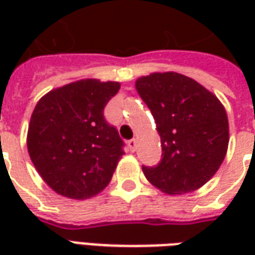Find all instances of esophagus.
<instances>
[{"instance_id": "1", "label": "esophagus", "mask_w": 255, "mask_h": 255, "mask_svg": "<svg viewBox=\"0 0 255 255\" xmlns=\"http://www.w3.org/2000/svg\"><path fill=\"white\" fill-rule=\"evenodd\" d=\"M136 143H138V142H136V139H131V140H128V149H129V151H135V150H136Z\"/></svg>"}]
</instances>
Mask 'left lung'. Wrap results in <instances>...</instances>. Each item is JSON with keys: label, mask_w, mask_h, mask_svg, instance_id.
I'll use <instances>...</instances> for the list:
<instances>
[{"label": "left lung", "mask_w": 255, "mask_h": 255, "mask_svg": "<svg viewBox=\"0 0 255 255\" xmlns=\"http://www.w3.org/2000/svg\"><path fill=\"white\" fill-rule=\"evenodd\" d=\"M154 117L162 158L142 166L146 179L165 194H186L208 183L227 154L230 127L224 105L197 80L176 72H154L135 82Z\"/></svg>", "instance_id": "obj_1"}]
</instances>
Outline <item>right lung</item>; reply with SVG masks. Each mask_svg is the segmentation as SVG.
Instances as JSON below:
<instances>
[{"instance_id": "right-lung-1", "label": "right lung", "mask_w": 255, "mask_h": 255, "mask_svg": "<svg viewBox=\"0 0 255 255\" xmlns=\"http://www.w3.org/2000/svg\"><path fill=\"white\" fill-rule=\"evenodd\" d=\"M119 90V82L82 79L38 101L28 124L27 149L53 191L87 199L109 184L124 143L106 123L104 109Z\"/></svg>"}]
</instances>
